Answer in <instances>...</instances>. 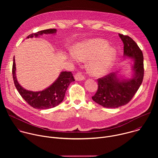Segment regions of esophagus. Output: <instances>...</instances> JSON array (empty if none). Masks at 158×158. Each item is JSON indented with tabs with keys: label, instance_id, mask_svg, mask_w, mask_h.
Here are the masks:
<instances>
[{
	"label": "esophagus",
	"instance_id": "esophagus-1",
	"mask_svg": "<svg viewBox=\"0 0 158 158\" xmlns=\"http://www.w3.org/2000/svg\"><path fill=\"white\" fill-rule=\"evenodd\" d=\"M74 78L76 81H83L85 79L84 76L82 75V74L81 73H77L75 76H74Z\"/></svg>",
	"mask_w": 158,
	"mask_h": 158
}]
</instances>
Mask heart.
Wrapping results in <instances>:
<instances>
[{
	"label": "heart",
	"instance_id": "heart-1",
	"mask_svg": "<svg viewBox=\"0 0 158 158\" xmlns=\"http://www.w3.org/2000/svg\"><path fill=\"white\" fill-rule=\"evenodd\" d=\"M117 51L102 39H93L79 43L69 58L73 62L88 60L89 72L96 76L107 73L116 59Z\"/></svg>",
	"mask_w": 158,
	"mask_h": 158
}]
</instances>
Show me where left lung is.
<instances>
[{"mask_svg": "<svg viewBox=\"0 0 158 158\" xmlns=\"http://www.w3.org/2000/svg\"><path fill=\"white\" fill-rule=\"evenodd\" d=\"M124 44V57L130 58L132 75L123 76L119 71L98 79V89L92 99L107 108H118L127 104L136 94L144 77L143 54L137 44L130 37L119 34Z\"/></svg>", "mask_w": 158, "mask_h": 158, "instance_id": "1", "label": "left lung"}]
</instances>
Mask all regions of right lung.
Segmentation results:
<instances>
[{
    "instance_id": "obj_1",
    "label": "right lung",
    "mask_w": 158,
    "mask_h": 158,
    "mask_svg": "<svg viewBox=\"0 0 158 158\" xmlns=\"http://www.w3.org/2000/svg\"><path fill=\"white\" fill-rule=\"evenodd\" d=\"M56 29L44 30L30 34L27 39L39 37L43 34H54ZM15 59H13L12 75L15 86L20 95L31 106L38 109H46L58 106L63 100L67 89L69 84L75 81L71 72L62 71L57 79L48 87L40 91H32L24 89L19 83L16 77Z\"/></svg>"
}]
</instances>
